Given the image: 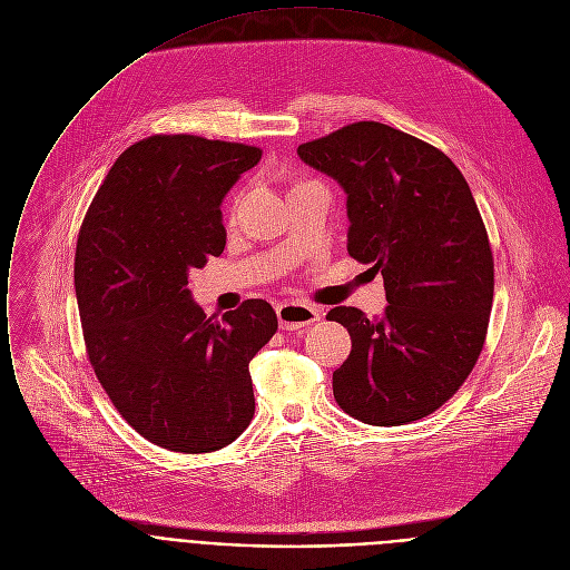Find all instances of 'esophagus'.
<instances>
[{"instance_id": "esophagus-1", "label": "esophagus", "mask_w": 570, "mask_h": 570, "mask_svg": "<svg viewBox=\"0 0 570 570\" xmlns=\"http://www.w3.org/2000/svg\"><path fill=\"white\" fill-rule=\"evenodd\" d=\"M276 314H278V323L283 330H298V327H305L314 321L321 318V309L318 307H312V305H305V303H281L276 307Z\"/></svg>"}]
</instances>
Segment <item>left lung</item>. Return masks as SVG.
<instances>
[{
	"label": "left lung",
	"mask_w": 570,
	"mask_h": 570,
	"mask_svg": "<svg viewBox=\"0 0 570 570\" xmlns=\"http://www.w3.org/2000/svg\"><path fill=\"white\" fill-rule=\"evenodd\" d=\"M298 157L348 195V254L386 287V312L332 307L353 351L332 373L336 404L355 420L397 426L453 397L483 351L494 256L474 195L442 150L377 121L298 146Z\"/></svg>",
	"instance_id": "obj_1"
}]
</instances>
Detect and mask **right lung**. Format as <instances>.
I'll return each instance as SVG.
<instances>
[{"label":"right lung","mask_w":570,"mask_h":570,"mask_svg":"<svg viewBox=\"0 0 570 570\" xmlns=\"http://www.w3.org/2000/svg\"><path fill=\"white\" fill-rule=\"evenodd\" d=\"M261 157L247 144L153 135L114 161L80 224L87 360L121 417L170 451L232 444L256 411L249 362L276 334V312L249 298L213 318L186 285L224 252L219 204Z\"/></svg>","instance_id":"right-lung-1"}]
</instances>
